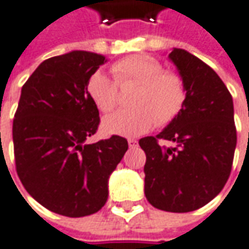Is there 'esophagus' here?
I'll use <instances>...</instances> for the list:
<instances>
[{
    "label": "esophagus",
    "instance_id": "1",
    "mask_svg": "<svg viewBox=\"0 0 249 249\" xmlns=\"http://www.w3.org/2000/svg\"><path fill=\"white\" fill-rule=\"evenodd\" d=\"M128 145H129V147H136L138 146V141L136 139H128Z\"/></svg>",
    "mask_w": 249,
    "mask_h": 249
}]
</instances>
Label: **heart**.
Wrapping results in <instances>:
<instances>
[{
    "label": "heart",
    "instance_id": "heart-1",
    "mask_svg": "<svg viewBox=\"0 0 249 249\" xmlns=\"http://www.w3.org/2000/svg\"><path fill=\"white\" fill-rule=\"evenodd\" d=\"M114 79L97 71L89 78L86 90L94 106L110 113L118 102V85L136 82L139 88L132 97L135 106L120 108L106 117L103 129L107 134L136 136L153 125L171 123L184 108L187 88L178 73L163 71V65L147 55H129L111 67Z\"/></svg>",
    "mask_w": 249,
    "mask_h": 249
}]
</instances>
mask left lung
Instances as JSON below:
<instances>
[{"instance_id": "left-lung-1", "label": "left lung", "mask_w": 249, "mask_h": 249, "mask_svg": "<svg viewBox=\"0 0 249 249\" xmlns=\"http://www.w3.org/2000/svg\"><path fill=\"white\" fill-rule=\"evenodd\" d=\"M187 88L181 113L156 136H145V195L160 211L185 213L209 203L230 177L237 145L232 97L219 75L198 57L174 49ZM171 140L174 148L158 145Z\"/></svg>"}]
</instances>
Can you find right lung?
<instances>
[{
	"label": "right lung",
	"instance_id": "1",
	"mask_svg": "<svg viewBox=\"0 0 249 249\" xmlns=\"http://www.w3.org/2000/svg\"><path fill=\"white\" fill-rule=\"evenodd\" d=\"M106 61L89 51L51 57L22 86L12 125L18 177L40 205L62 216L100 211L108 177L128 150L118 135L86 143L100 124L86 85Z\"/></svg>",
	"mask_w": 249,
	"mask_h": 249
}]
</instances>
